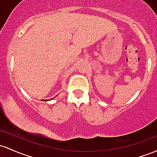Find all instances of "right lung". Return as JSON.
Returning a JSON list of instances; mask_svg holds the SVG:
<instances>
[{"label": "right lung", "mask_w": 157, "mask_h": 157, "mask_svg": "<svg viewBox=\"0 0 157 157\" xmlns=\"http://www.w3.org/2000/svg\"><path fill=\"white\" fill-rule=\"evenodd\" d=\"M51 99H52V98H51ZM51 99H50V100H51ZM41 101H49V99H48V100H47H47H43V99H42Z\"/></svg>", "instance_id": "right-lung-1"}]
</instances>
